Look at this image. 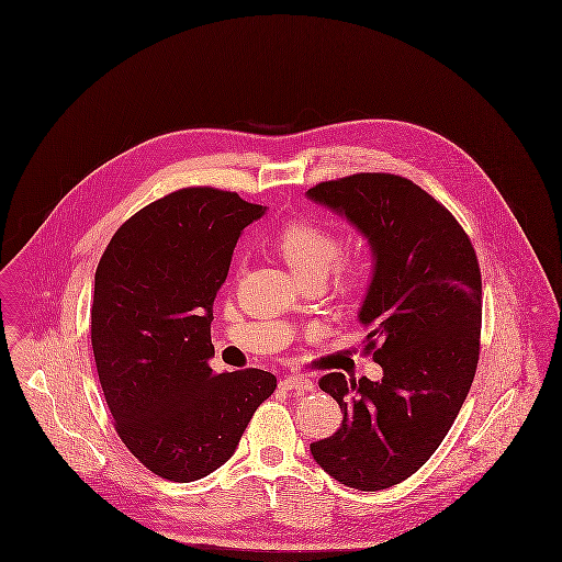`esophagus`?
Wrapping results in <instances>:
<instances>
[{
  "mask_svg": "<svg viewBox=\"0 0 562 562\" xmlns=\"http://www.w3.org/2000/svg\"><path fill=\"white\" fill-rule=\"evenodd\" d=\"M280 386L284 389V391H297V393H308V391H313V380L311 378H304V375H289V378H284L282 382H280Z\"/></svg>",
  "mask_w": 562,
  "mask_h": 562,
  "instance_id": "obj_1",
  "label": "esophagus"
}]
</instances>
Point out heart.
Listing matches in <instances>:
<instances>
[{"label": "heart", "mask_w": 562, "mask_h": 562, "mask_svg": "<svg viewBox=\"0 0 562 562\" xmlns=\"http://www.w3.org/2000/svg\"><path fill=\"white\" fill-rule=\"evenodd\" d=\"M278 254L289 269L304 282L308 278H326L340 258V238L328 225L313 220H295L284 225L276 240ZM364 271L360 267H347L340 273V286L353 291L362 284Z\"/></svg>", "instance_id": "b5f03b06"}]
</instances>
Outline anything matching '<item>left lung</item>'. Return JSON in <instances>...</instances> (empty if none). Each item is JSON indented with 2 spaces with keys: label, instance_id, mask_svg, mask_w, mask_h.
Masks as SVG:
<instances>
[{
  "label": "left lung",
  "instance_id": "1",
  "mask_svg": "<svg viewBox=\"0 0 562 562\" xmlns=\"http://www.w3.org/2000/svg\"><path fill=\"white\" fill-rule=\"evenodd\" d=\"M369 243L373 271L358 322L382 380H319L342 424L311 443L340 484L380 491L411 477L437 451L471 389L482 324L473 245L448 209L393 173H356L308 189Z\"/></svg>",
  "mask_w": 562,
  "mask_h": 562
}]
</instances>
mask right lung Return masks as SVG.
<instances>
[{
    "instance_id": "right-lung-1",
    "label": "right lung",
    "mask_w": 562,
    "mask_h": 562,
    "mask_svg": "<svg viewBox=\"0 0 562 562\" xmlns=\"http://www.w3.org/2000/svg\"><path fill=\"white\" fill-rule=\"evenodd\" d=\"M265 209L191 187L114 232L95 271L91 342L114 428L149 471L193 482L234 453L276 391L262 369L215 373L213 304L240 232Z\"/></svg>"
}]
</instances>
